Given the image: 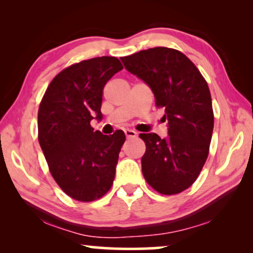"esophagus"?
I'll use <instances>...</instances> for the list:
<instances>
[{
    "label": "esophagus",
    "instance_id": "34e87169",
    "mask_svg": "<svg viewBox=\"0 0 253 253\" xmlns=\"http://www.w3.org/2000/svg\"><path fill=\"white\" fill-rule=\"evenodd\" d=\"M124 133H126V137L127 139H132V138L137 137V132L133 130H124Z\"/></svg>",
    "mask_w": 253,
    "mask_h": 253
}]
</instances>
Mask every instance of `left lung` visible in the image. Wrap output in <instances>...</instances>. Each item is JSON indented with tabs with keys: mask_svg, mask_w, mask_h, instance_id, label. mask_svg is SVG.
<instances>
[{
	"mask_svg": "<svg viewBox=\"0 0 253 253\" xmlns=\"http://www.w3.org/2000/svg\"><path fill=\"white\" fill-rule=\"evenodd\" d=\"M121 61L150 86L155 106L165 110L168 121L167 139L139 134L146 145L144 177L161 195H177L195 183L209 157L214 126L209 85L198 68L172 48H150Z\"/></svg>",
	"mask_w": 253,
	"mask_h": 253,
	"instance_id": "8db88e82",
	"label": "left lung"
}]
</instances>
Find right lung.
I'll use <instances>...</instances> for the list:
<instances>
[{"instance_id":"add662e5","label":"right lung","mask_w":253,"mask_h":253,"mask_svg":"<svg viewBox=\"0 0 253 253\" xmlns=\"http://www.w3.org/2000/svg\"><path fill=\"white\" fill-rule=\"evenodd\" d=\"M123 65L113 56L65 68L48 85L38 112V139L58 186L72 199L89 203L112 188L126 134L94 131L101 120L103 87Z\"/></svg>"}]
</instances>
